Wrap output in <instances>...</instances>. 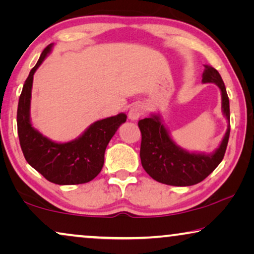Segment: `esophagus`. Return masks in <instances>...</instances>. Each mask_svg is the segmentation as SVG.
I'll use <instances>...</instances> for the list:
<instances>
[{"mask_svg":"<svg viewBox=\"0 0 254 254\" xmlns=\"http://www.w3.org/2000/svg\"><path fill=\"white\" fill-rule=\"evenodd\" d=\"M143 106L141 104H134V105H131L129 111H128V118L130 120H137L143 114Z\"/></svg>","mask_w":254,"mask_h":254,"instance_id":"1","label":"esophagus"}]
</instances>
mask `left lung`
Returning a JSON list of instances; mask_svg holds the SVG:
<instances>
[{"mask_svg":"<svg viewBox=\"0 0 254 254\" xmlns=\"http://www.w3.org/2000/svg\"><path fill=\"white\" fill-rule=\"evenodd\" d=\"M202 82L214 83L221 90L222 112L228 121L223 140L211 154L189 152L172 140L159 114H151L140 120L141 163L145 172L156 182L172 186L195 185L207 178L224 157L230 135V105L227 90L221 75L211 65H204Z\"/></svg>","mask_w":254,"mask_h":254,"instance_id":"left-lung-1","label":"left lung"}]
</instances>
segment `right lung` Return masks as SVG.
Segmentation results:
<instances>
[{"instance_id":"add662e5","label":"right lung","mask_w":254,"mask_h":254,"mask_svg":"<svg viewBox=\"0 0 254 254\" xmlns=\"http://www.w3.org/2000/svg\"><path fill=\"white\" fill-rule=\"evenodd\" d=\"M53 44L41 53L24 83L17 109V129L26 162L48 182L58 185L89 183L102 171L107 144L127 119L125 113L96 121L75 140L59 143L44 136L32 126L30 117L33 75L51 53Z\"/></svg>"}]
</instances>
